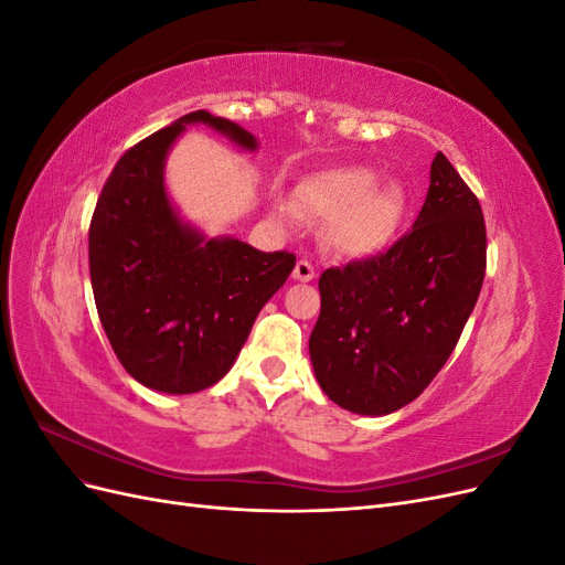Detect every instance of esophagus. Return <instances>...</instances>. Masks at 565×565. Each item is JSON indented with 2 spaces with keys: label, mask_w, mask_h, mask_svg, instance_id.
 <instances>
[{
  "label": "esophagus",
  "mask_w": 565,
  "mask_h": 565,
  "mask_svg": "<svg viewBox=\"0 0 565 565\" xmlns=\"http://www.w3.org/2000/svg\"><path fill=\"white\" fill-rule=\"evenodd\" d=\"M292 276H295V280H299V282H311V280L316 278V268L311 266V262L301 259V262H297Z\"/></svg>",
  "instance_id": "1"
}]
</instances>
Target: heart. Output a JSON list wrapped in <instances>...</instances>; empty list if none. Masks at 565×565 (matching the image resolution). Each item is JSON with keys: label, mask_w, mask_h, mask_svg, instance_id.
<instances>
[{"label": "heart", "mask_w": 565, "mask_h": 565, "mask_svg": "<svg viewBox=\"0 0 565 565\" xmlns=\"http://www.w3.org/2000/svg\"><path fill=\"white\" fill-rule=\"evenodd\" d=\"M380 177L365 167H344L320 172L299 185V202L328 224L330 245L347 256H374L396 237L407 200L396 183L377 185ZM280 216L297 221L292 204H280Z\"/></svg>", "instance_id": "obj_1"}]
</instances>
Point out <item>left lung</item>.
Segmentation results:
<instances>
[{"label": "left lung", "mask_w": 565, "mask_h": 565, "mask_svg": "<svg viewBox=\"0 0 565 565\" xmlns=\"http://www.w3.org/2000/svg\"><path fill=\"white\" fill-rule=\"evenodd\" d=\"M478 198L443 152L413 228L386 252L328 268L309 339L320 388L355 415L413 403L446 365L486 278Z\"/></svg>", "instance_id": "left-lung-1"}]
</instances>
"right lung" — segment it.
<instances>
[{"instance_id": "obj_1", "label": "right lung", "mask_w": 565, "mask_h": 565, "mask_svg": "<svg viewBox=\"0 0 565 565\" xmlns=\"http://www.w3.org/2000/svg\"><path fill=\"white\" fill-rule=\"evenodd\" d=\"M185 125H207L256 150L231 119L188 113L117 160L89 226L100 324L131 377L162 393H195L224 377L297 264L295 254L259 252L237 237L207 241L179 216L164 160Z\"/></svg>"}]
</instances>
